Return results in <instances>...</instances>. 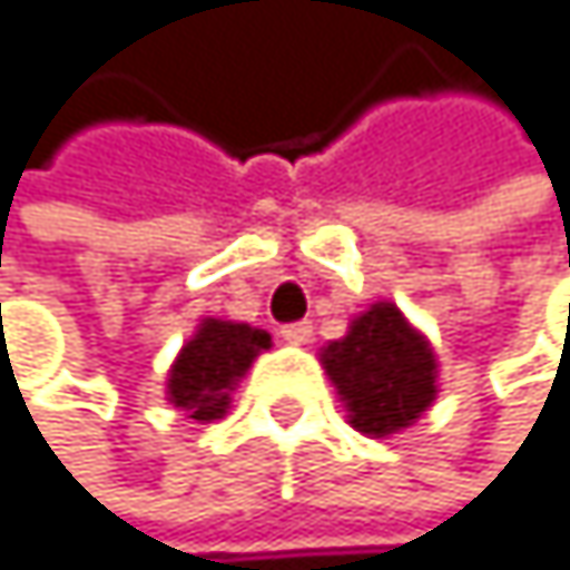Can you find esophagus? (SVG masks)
<instances>
[{
	"label": "esophagus",
	"mask_w": 570,
	"mask_h": 570,
	"mask_svg": "<svg viewBox=\"0 0 570 570\" xmlns=\"http://www.w3.org/2000/svg\"><path fill=\"white\" fill-rule=\"evenodd\" d=\"M279 337L287 341V344H311V337H314V324H311V321L287 324V327H279Z\"/></svg>",
	"instance_id": "34e87169"
}]
</instances>
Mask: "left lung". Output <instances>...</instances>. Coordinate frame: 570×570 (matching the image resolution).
I'll list each match as a JSON object with an SVG mask.
<instances>
[{
    "label": "left lung",
    "mask_w": 570,
    "mask_h": 570,
    "mask_svg": "<svg viewBox=\"0 0 570 570\" xmlns=\"http://www.w3.org/2000/svg\"><path fill=\"white\" fill-rule=\"evenodd\" d=\"M321 364L351 429L368 439L415 425L439 395L435 347L392 301L361 311L344 337L321 347Z\"/></svg>",
    "instance_id": "1"
}]
</instances>
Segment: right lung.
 I'll list each match as a JSON object with an SVG mask.
<instances>
[{"mask_svg":"<svg viewBox=\"0 0 570 570\" xmlns=\"http://www.w3.org/2000/svg\"><path fill=\"white\" fill-rule=\"evenodd\" d=\"M269 347L273 341L259 327L202 317L195 334L181 344L168 368V405H175L178 412H185V419L195 422L223 419L229 412L236 385L246 379L253 361Z\"/></svg>","mask_w":570,"mask_h":570,"instance_id":"right-lung-1","label":"right lung"}]
</instances>
